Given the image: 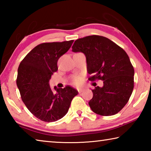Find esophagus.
Listing matches in <instances>:
<instances>
[{"mask_svg":"<svg viewBox=\"0 0 151 151\" xmlns=\"http://www.w3.org/2000/svg\"><path fill=\"white\" fill-rule=\"evenodd\" d=\"M78 91L79 93H82V92L83 91V88H79L78 89Z\"/></svg>","mask_w":151,"mask_h":151,"instance_id":"1","label":"esophagus"}]
</instances>
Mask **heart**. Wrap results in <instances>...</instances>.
Wrapping results in <instances>:
<instances>
[{"label":"heart","instance_id":"b5f03b06","mask_svg":"<svg viewBox=\"0 0 151 151\" xmlns=\"http://www.w3.org/2000/svg\"><path fill=\"white\" fill-rule=\"evenodd\" d=\"M82 79H83V76L79 75H73L71 76V78H70L71 81H72L73 83L75 84L79 83L82 81Z\"/></svg>","mask_w":151,"mask_h":151}]
</instances>
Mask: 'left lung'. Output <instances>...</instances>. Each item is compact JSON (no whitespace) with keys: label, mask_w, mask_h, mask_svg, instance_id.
Listing matches in <instances>:
<instances>
[{"label":"left lung","mask_w":151,"mask_h":151,"mask_svg":"<svg viewBox=\"0 0 151 151\" xmlns=\"http://www.w3.org/2000/svg\"><path fill=\"white\" fill-rule=\"evenodd\" d=\"M75 52L85 55L89 80L103 81V87L92 90L91 109L96 114L111 116L126 105L134 88L133 66L122 48L103 36L91 35L76 40L73 46Z\"/></svg>","instance_id":"left-lung-1"}]
</instances>
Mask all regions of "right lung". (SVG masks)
<instances>
[{"instance_id":"obj_1","label":"right lung","mask_w":151,"mask_h":151,"mask_svg":"<svg viewBox=\"0 0 151 151\" xmlns=\"http://www.w3.org/2000/svg\"><path fill=\"white\" fill-rule=\"evenodd\" d=\"M73 40L43 42L28 53L18 68L17 85L29 111L42 121L55 122L65 115L78 91L72 86L50 88L48 82L58 70L59 58L70 48Z\"/></svg>"}]
</instances>
